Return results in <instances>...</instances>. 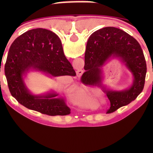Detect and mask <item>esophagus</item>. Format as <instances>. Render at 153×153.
I'll use <instances>...</instances> for the list:
<instances>
[{
  "instance_id": "obj_1",
  "label": "esophagus",
  "mask_w": 153,
  "mask_h": 153,
  "mask_svg": "<svg viewBox=\"0 0 153 153\" xmlns=\"http://www.w3.org/2000/svg\"><path fill=\"white\" fill-rule=\"evenodd\" d=\"M83 73V71L82 70H79L76 72V76H77V77H79V78H81V76H82Z\"/></svg>"
}]
</instances>
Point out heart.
Segmentation results:
<instances>
[{
  "label": "heart",
  "instance_id": "heart-1",
  "mask_svg": "<svg viewBox=\"0 0 153 153\" xmlns=\"http://www.w3.org/2000/svg\"><path fill=\"white\" fill-rule=\"evenodd\" d=\"M88 95V94L85 93V92L81 93L79 94V95H78V97H77V100H79V101H81V100H83V99H85V97H86Z\"/></svg>",
  "mask_w": 153,
  "mask_h": 153
}]
</instances>
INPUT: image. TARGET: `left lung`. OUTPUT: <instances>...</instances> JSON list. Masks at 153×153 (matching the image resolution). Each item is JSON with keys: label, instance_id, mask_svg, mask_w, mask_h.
<instances>
[{"label": "left lung", "instance_id": "left-lung-1", "mask_svg": "<svg viewBox=\"0 0 153 153\" xmlns=\"http://www.w3.org/2000/svg\"><path fill=\"white\" fill-rule=\"evenodd\" d=\"M120 58L134 76L132 86L124 91L106 89L101 84V68L108 58ZM85 72L81 82L90 86L102 88L109 100L111 114L134 101L143 91L147 68L143 50L139 43L125 31L114 27L100 29L89 37L85 53Z\"/></svg>", "mask_w": 153, "mask_h": 153}]
</instances>
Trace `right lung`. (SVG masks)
Masks as SVG:
<instances>
[{
  "label": "right lung",
  "mask_w": 153,
  "mask_h": 153,
  "mask_svg": "<svg viewBox=\"0 0 153 153\" xmlns=\"http://www.w3.org/2000/svg\"><path fill=\"white\" fill-rule=\"evenodd\" d=\"M30 70L40 71L51 76H75L76 72L64 55L61 41L51 30L32 29L18 37L10 48L5 65L8 88L25 107L49 116H66L70 108L58 94L32 95L23 76Z\"/></svg>",
  "instance_id": "1"
}]
</instances>
